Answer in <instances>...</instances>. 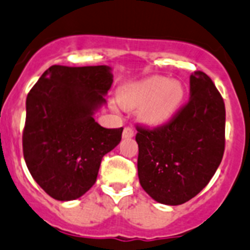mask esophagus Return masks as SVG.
<instances>
[{"label":"esophagus","mask_w":250,"mask_h":250,"mask_svg":"<svg viewBox=\"0 0 250 250\" xmlns=\"http://www.w3.org/2000/svg\"><path fill=\"white\" fill-rule=\"evenodd\" d=\"M122 137L123 139H130V138L134 137V130H133L130 127H125V129H123Z\"/></svg>","instance_id":"esophagus-1"}]
</instances>
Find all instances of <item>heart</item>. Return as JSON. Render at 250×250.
<instances>
[{
	"label": "heart",
	"mask_w": 250,
	"mask_h": 250,
	"mask_svg": "<svg viewBox=\"0 0 250 250\" xmlns=\"http://www.w3.org/2000/svg\"><path fill=\"white\" fill-rule=\"evenodd\" d=\"M121 105L138 110V118L146 127L168 123L181 110L186 99L183 83L166 77L154 76L121 86L117 93Z\"/></svg>",
	"instance_id": "b5f03b06"
}]
</instances>
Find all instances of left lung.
<instances>
[{
    "mask_svg": "<svg viewBox=\"0 0 250 250\" xmlns=\"http://www.w3.org/2000/svg\"><path fill=\"white\" fill-rule=\"evenodd\" d=\"M189 84V101L168 125L137 128L140 186L160 204L181 205L194 198L224 156V99L204 72L192 73Z\"/></svg>",
    "mask_w": 250,
    "mask_h": 250,
    "instance_id": "1",
    "label": "left lung"
}]
</instances>
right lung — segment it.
I'll list each match as a JSON object with an SVG mask.
<instances>
[{
  "instance_id": "obj_1",
  "label": "right lung",
  "mask_w": 250,
  "mask_h": 250,
  "mask_svg": "<svg viewBox=\"0 0 250 250\" xmlns=\"http://www.w3.org/2000/svg\"><path fill=\"white\" fill-rule=\"evenodd\" d=\"M108 66H51L26 96L23 154L36 183L60 202L76 200L96 182L104 155L123 128L95 122L113 83Z\"/></svg>"
}]
</instances>
